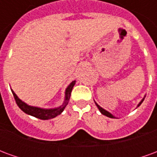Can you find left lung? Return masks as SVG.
<instances>
[{
  "mask_svg": "<svg viewBox=\"0 0 157 157\" xmlns=\"http://www.w3.org/2000/svg\"><path fill=\"white\" fill-rule=\"evenodd\" d=\"M145 95L144 96V98H143L141 99V101H140V102H139L138 105H137V107H136V108H138L139 106H140V104H141L142 102H143V101H144V99H145ZM94 102H95V100H94ZM95 104H96V106L98 107V109H99V111H100V113H101L102 114H103V115L107 116V117H109V118H115V116H113V114H112V113H109V111H107V110H105V109H102V107H100V106H99L98 104V103H97V102H95Z\"/></svg>",
  "mask_w": 157,
  "mask_h": 157,
  "instance_id": "8db88e82",
  "label": "left lung"
}]
</instances>
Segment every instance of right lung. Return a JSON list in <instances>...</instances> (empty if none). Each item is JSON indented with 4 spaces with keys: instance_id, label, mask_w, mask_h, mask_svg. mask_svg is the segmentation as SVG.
<instances>
[{
    "instance_id": "1",
    "label": "right lung",
    "mask_w": 157,
    "mask_h": 157,
    "mask_svg": "<svg viewBox=\"0 0 157 157\" xmlns=\"http://www.w3.org/2000/svg\"><path fill=\"white\" fill-rule=\"evenodd\" d=\"M75 81H72L69 86L66 87L65 92V98H64V102L62 103L61 105L56 107V108H53V109H44V108H39V107H36V106H31L29 105L28 103H26L25 102H23L22 100L19 98L17 96L15 92H13V90H12V92L13 96H14V98L16 100V102L18 106L20 109L23 111V112L31 115L33 117H35L39 119H43V120H48V119H51V118H55L56 116L59 115L64 109H65V107L68 104L70 98H71V93L72 89L73 86L75 84Z\"/></svg>"
}]
</instances>
